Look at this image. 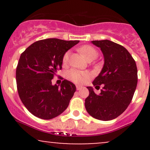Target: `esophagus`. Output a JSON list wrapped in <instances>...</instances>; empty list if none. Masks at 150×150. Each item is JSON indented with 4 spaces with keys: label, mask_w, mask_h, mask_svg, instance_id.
<instances>
[{
    "label": "esophagus",
    "mask_w": 150,
    "mask_h": 150,
    "mask_svg": "<svg viewBox=\"0 0 150 150\" xmlns=\"http://www.w3.org/2000/svg\"><path fill=\"white\" fill-rule=\"evenodd\" d=\"M82 86H80V85H77L76 86V89H77V90H80V89H82Z\"/></svg>",
    "instance_id": "obj_1"
}]
</instances>
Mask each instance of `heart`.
<instances>
[{
	"label": "heart",
	"instance_id": "obj_1",
	"mask_svg": "<svg viewBox=\"0 0 150 150\" xmlns=\"http://www.w3.org/2000/svg\"><path fill=\"white\" fill-rule=\"evenodd\" d=\"M80 51L87 61H93L98 56V51L92 46L89 45H85L80 48ZM70 51H67L63 57V63H66L69 60ZM68 77L70 80L75 83L82 84L85 82L90 77L89 74L87 72H82L75 69L70 70L68 73Z\"/></svg>",
	"mask_w": 150,
	"mask_h": 150
}]
</instances>
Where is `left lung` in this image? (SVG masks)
Segmentation results:
<instances>
[{
    "label": "left lung",
    "instance_id": "8db88e82",
    "mask_svg": "<svg viewBox=\"0 0 150 150\" xmlns=\"http://www.w3.org/2000/svg\"><path fill=\"white\" fill-rule=\"evenodd\" d=\"M100 48L104 63L92 84L102 85L99 94L92 87H87L89 94L85 99L87 111L96 119L111 120L119 116L131 102L137 83L135 61L128 50L111 41H92Z\"/></svg>",
    "mask_w": 150,
    "mask_h": 150
}]
</instances>
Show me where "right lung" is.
<instances>
[{
  "instance_id": "1",
  "label": "right lung",
  "mask_w": 150,
  "mask_h": 150,
  "mask_svg": "<svg viewBox=\"0 0 150 150\" xmlns=\"http://www.w3.org/2000/svg\"><path fill=\"white\" fill-rule=\"evenodd\" d=\"M80 41L47 39L33 43L22 53L16 69L19 97L34 116L45 120L59 116L66 109L76 90L64 80L61 86L51 80L62 68L64 54Z\"/></svg>"
}]
</instances>
